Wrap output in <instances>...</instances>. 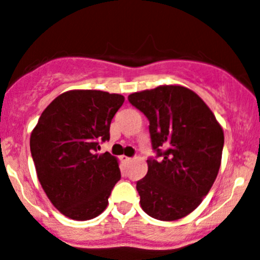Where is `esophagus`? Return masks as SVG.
<instances>
[{
  "mask_svg": "<svg viewBox=\"0 0 260 260\" xmlns=\"http://www.w3.org/2000/svg\"><path fill=\"white\" fill-rule=\"evenodd\" d=\"M122 160L124 161V163H129V161H132V157H128V156H124V155H123Z\"/></svg>",
  "mask_w": 260,
  "mask_h": 260,
  "instance_id": "obj_1",
  "label": "esophagus"
}]
</instances>
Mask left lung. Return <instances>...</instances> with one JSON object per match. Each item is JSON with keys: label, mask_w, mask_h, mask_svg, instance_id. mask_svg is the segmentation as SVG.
Instances as JSON below:
<instances>
[{"label": "left lung", "mask_w": 260, "mask_h": 260, "mask_svg": "<svg viewBox=\"0 0 260 260\" xmlns=\"http://www.w3.org/2000/svg\"><path fill=\"white\" fill-rule=\"evenodd\" d=\"M150 125L156 157L137 182L140 204L159 220H177L196 209L212 188L222 160L223 129L200 97L182 86H159L128 96Z\"/></svg>", "instance_id": "obj_1"}]
</instances>
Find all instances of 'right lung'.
Here are the masks:
<instances>
[{"label":"right lung","instance_id":"obj_1","mask_svg":"<svg viewBox=\"0 0 260 260\" xmlns=\"http://www.w3.org/2000/svg\"><path fill=\"white\" fill-rule=\"evenodd\" d=\"M124 97L96 89H73L43 110L30 135L38 181L53 207L75 220L100 215L120 179L118 159L99 154Z\"/></svg>","mask_w":260,"mask_h":260}]
</instances>
